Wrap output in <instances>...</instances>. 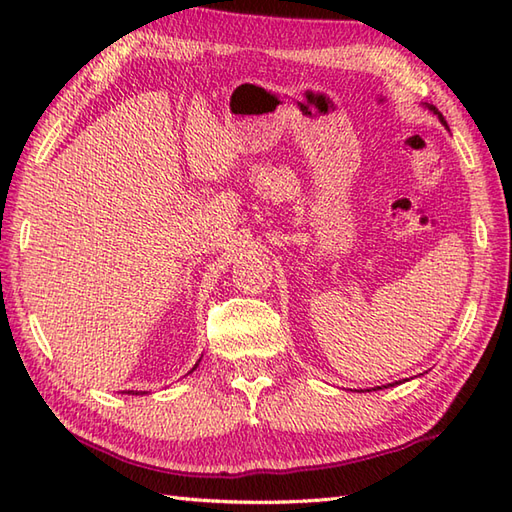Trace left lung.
Wrapping results in <instances>:
<instances>
[{"label":"left lung","instance_id":"8db88e82","mask_svg":"<svg viewBox=\"0 0 512 512\" xmlns=\"http://www.w3.org/2000/svg\"><path fill=\"white\" fill-rule=\"evenodd\" d=\"M424 107H429V110H431L433 114H436V116L440 118V123H442L444 127H447V121H444V116H442V114H440V112L436 110V107H433V105H429V103H424ZM400 383H402V380H398V383H391V385H383V387H394V385H400ZM383 387H376V389H383Z\"/></svg>","mask_w":512,"mask_h":512}]
</instances>
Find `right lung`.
<instances>
[{"instance_id": "1", "label": "right lung", "mask_w": 512, "mask_h": 512, "mask_svg": "<svg viewBox=\"0 0 512 512\" xmlns=\"http://www.w3.org/2000/svg\"><path fill=\"white\" fill-rule=\"evenodd\" d=\"M198 363H200V361H198ZM198 363H195V367H198ZM195 367H193V369H195ZM193 369H191V372H193ZM127 394H129V396H140L138 391H127Z\"/></svg>"}]
</instances>
